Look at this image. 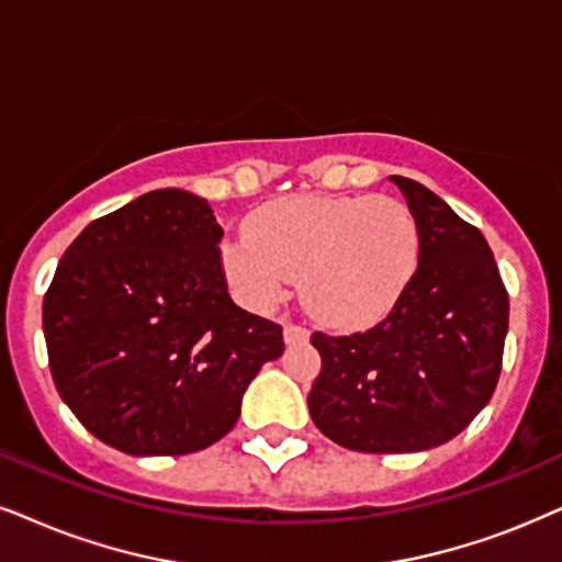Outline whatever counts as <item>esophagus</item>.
I'll list each match as a JSON object with an SVG mask.
<instances>
[{
	"mask_svg": "<svg viewBox=\"0 0 562 562\" xmlns=\"http://www.w3.org/2000/svg\"><path fill=\"white\" fill-rule=\"evenodd\" d=\"M308 329L305 326H297V324H288L285 326V345H303L308 342Z\"/></svg>",
	"mask_w": 562,
	"mask_h": 562,
	"instance_id": "obj_1",
	"label": "esophagus"
}]
</instances>
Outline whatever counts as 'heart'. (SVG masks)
Returning <instances> with one entry per match:
<instances>
[{
	"label": "heart",
	"mask_w": 562,
	"mask_h": 562,
	"mask_svg": "<svg viewBox=\"0 0 562 562\" xmlns=\"http://www.w3.org/2000/svg\"><path fill=\"white\" fill-rule=\"evenodd\" d=\"M420 228L407 204L375 194H290L254 212L246 240L225 248L238 295L269 311L301 274L305 305L329 324L379 318L412 280Z\"/></svg>",
	"instance_id": "obj_1"
}]
</instances>
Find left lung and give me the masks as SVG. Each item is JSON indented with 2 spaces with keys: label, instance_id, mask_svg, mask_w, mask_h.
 Listing matches in <instances>:
<instances>
[{
  "label": "left lung",
  "instance_id": "obj_1",
  "mask_svg": "<svg viewBox=\"0 0 562 562\" xmlns=\"http://www.w3.org/2000/svg\"><path fill=\"white\" fill-rule=\"evenodd\" d=\"M420 228V257L386 318L368 331H314L322 373L311 420L363 453L446 443L490 402L508 331V293L487 240L423 183L392 176Z\"/></svg>",
  "mask_w": 562,
  "mask_h": 562
}]
</instances>
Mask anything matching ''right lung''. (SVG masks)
Here are the masks:
<instances>
[{"label":"right lung","mask_w":562,"mask_h":562,"mask_svg":"<svg viewBox=\"0 0 562 562\" xmlns=\"http://www.w3.org/2000/svg\"><path fill=\"white\" fill-rule=\"evenodd\" d=\"M207 199L142 194L92 220L44 297L56 392L92 436L132 457L207 449L236 425L282 329L228 295Z\"/></svg>","instance_id":"add662e5"}]
</instances>
